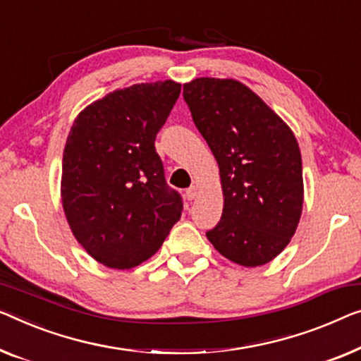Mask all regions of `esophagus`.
I'll return each mask as SVG.
<instances>
[{
	"label": "esophagus",
	"mask_w": 361,
	"mask_h": 361,
	"mask_svg": "<svg viewBox=\"0 0 361 361\" xmlns=\"http://www.w3.org/2000/svg\"><path fill=\"white\" fill-rule=\"evenodd\" d=\"M199 190H201V188H199L197 185L191 186L190 190L186 191V196H188V199H190V201H192V199H196V197H197V195H199Z\"/></svg>",
	"instance_id": "esophagus-1"
}]
</instances>
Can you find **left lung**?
I'll list each match as a JSON object with an SVG mask.
<instances>
[{
	"label": "left lung",
	"instance_id": "8db88e82",
	"mask_svg": "<svg viewBox=\"0 0 361 361\" xmlns=\"http://www.w3.org/2000/svg\"><path fill=\"white\" fill-rule=\"evenodd\" d=\"M183 97L219 164L224 212L207 238L235 264L264 266L290 243L303 211L297 137L240 80L197 78Z\"/></svg>",
	"mask_w": 361,
	"mask_h": 361
}]
</instances>
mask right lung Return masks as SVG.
Returning <instances> with one entry per match:
<instances>
[{"instance_id": "obj_1", "label": "right lung", "mask_w": 361, "mask_h": 361, "mask_svg": "<svg viewBox=\"0 0 361 361\" xmlns=\"http://www.w3.org/2000/svg\"><path fill=\"white\" fill-rule=\"evenodd\" d=\"M180 92L171 79L113 90L85 106L68 134L63 211L80 246L106 267L142 264L181 217L154 146Z\"/></svg>"}]
</instances>
